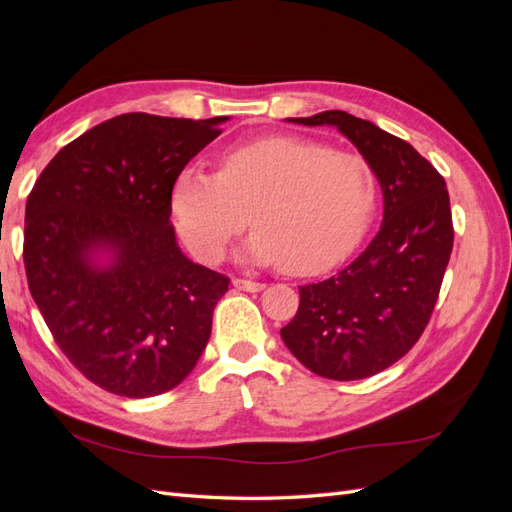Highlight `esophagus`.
I'll use <instances>...</instances> for the list:
<instances>
[{
    "label": "esophagus",
    "instance_id": "1",
    "mask_svg": "<svg viewBox=\"0 0 512 512\" xmlns=\"http://www.w3.org/2000/svg\"><path fill=\"white\" fill-rule=\"evenodd\" d=\"M232 286H235L237 290H245V292H260V290H265L267 284L243 280V277H235V280H232Z\"/></svg>",
    "mask_w": 512,
    "mask_h": 512
}]
</instances>
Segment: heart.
Returning <instances> with one entry per match:
<instances>
[{
  "label": "heart",
  "mask_w": 512,
  "mask_h": 512,
  "mask_svg": "<svg viewBox=\"0 0 512 512\" xmlns=\"http://www.w3.org/2000/svg\"><path fill=\"white\" fill-rule=\"evenodd\" d=\"M376 175L365 158L294 136L224 149L218 173L183 166L170 188V218L188 250L218 262L245 228V256L314 273L361 239L376 209Z\"/></svg>",
  "instance_id": "b5f03b06"
}]
</instances>
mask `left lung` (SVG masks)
<instances>
[{"instance_id":"8db88e82","label":"left lung","mask_w":512,"mask_h":512,"mask_svg":"<svg viewBox=\"0 0 512 512\" xmlns=\"http://www.w3.org/2000/svg\"><path fill=\"white\" fill-rule=\"evenodd\" d=\"M288 121L337 128L382 188L378 235L327 280L301 286L297 314L282 329L309 371L363 380L408 354L431 318L453 252L446 181L410 143L346 111Z\"/></svg>"}]
</instances>
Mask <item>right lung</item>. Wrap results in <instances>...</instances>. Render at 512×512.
Listing matches in <instances>:
<instances>
[{
    "instance_id": "right-lung-1",
    "label": "right lung",
    "mask_w": 512,
    "mask_h": 512,
    "mask_svg": "<svg viewBox=\"0 0 512 512\" xmlns=\"http://www.w3.org/2000/svg\"><path fill=\"white\" fill-rule=\"evenodd\" d=\"M224 121L117 115L61 149L27 198L29 292L61 352L108 393L175 389L209 342L230 280L179 250L170 188Z\"/></svg>"
}]
</instances>
